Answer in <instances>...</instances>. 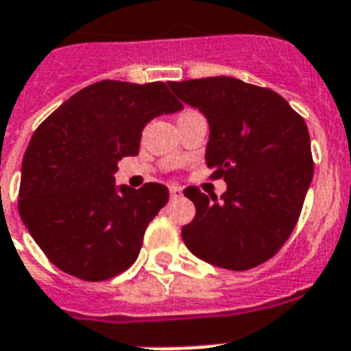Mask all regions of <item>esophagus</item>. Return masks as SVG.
Here are the masks:
<instances>
[{"label":"esophagus","instance_id":"1","mask_svg":"<svg viewBox=\"0 0 351 351\" xmlns=\"http://www.w3.org/2000/svg\"><path fill=\"white\" fill-rule=\"evenodd\" d=\"M183 195V189L179 186H170V199H179Z\"/></svg>","mask_w":351,"mask_h":351}]
</instances>
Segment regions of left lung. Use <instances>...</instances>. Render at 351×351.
I'll use <instances>...</instances> for the list:
<instances>
[{
	"label": "left lung",
	"mask_w": 351,
	"mask_h": 351,
	"mask_svg": "<svg viewBox=\"0 0 351 351\" xmlns=\"http://www.w3.org/2000/svg\"><path fill=\"white\" fill-rule=\"evenodd\" d=\"M168 86L208 121L206 167L226 192L189 186L195 217L181 230L195 257L226 270H250L281 250L295 228L313 178L310 134L285 97L215 75Z\"/></svg>",
	"instance_id": "8db88e82"
}]
</instances>
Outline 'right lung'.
<instances>
[{
    "label": "right lung",
    "instance_id": "obj_1",
    "mask_svg": "<svg viewBox=\"0 0 351 351\" xmlns=\"http://www.w3.org/2000/svg\"><path fill=\"white\" fill-rule=\"evenodd\" d=\"M183 108L165 83L99 81L34 132L21 162L18 208L43 254L69 276L106 281L134 265L165 184L116 186L117 162L137 156L143 128Z\"/></svg>",
    "mask_w": 351,
    "mask_h": 351
}]
</instances>
